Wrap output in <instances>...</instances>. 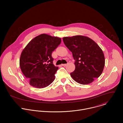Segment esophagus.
<instances>
[{"label": "esophagus", "mask_w": 123, "mask_h": 123, "mask_svg": "<svg viewBox=\"0 0 123 123\" xmlns=\"http://www.w3.org/2000/svg\"><path fill=\"white\" fill-rule=\"evenodd\" d=\"M67 65H68V64H62V66L65 67V66H66Z\"/></svg>", "instance_id": "34e87169"}]
</instances>
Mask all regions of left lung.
Returning <instances> with one entry per match:
<instances>
[{"label": "left lung", "instance_id": "8db88e82", "mask_svg": "<svg viewBox=\"0 0 123 123\" xmlns=\"http://www.w3.org/2000/svg\"><path fill=\"white\" fill-rule=\"evenodd\" d=\"M63 40L75 60V70L70 74L73 79L86 85L98 78L103 71L105 60L103 52L97 43L82 36L65 37Z\"/></svg>", "mask_w": 123, "mask_h": 123}]
</instances>
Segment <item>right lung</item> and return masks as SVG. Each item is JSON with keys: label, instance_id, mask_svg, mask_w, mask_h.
<instances>
[{"label": "right lung", "instance_id": "right-lung-1", "mask_svg": "<svg viewBox=\"0 0 123 123\" xmlns=\"http://www.w3.org/2000/svg\"><path fill=\"white\" fill-rule=\"evenodd\" d=\"M61 42L60 38L41 34L32 39L22 51L20 67L31 86L44 88L55 79L58 67L53 64L51 54Z\"/></svg>", "mask_w": 123, "mask_h": 123}]
</instances>
